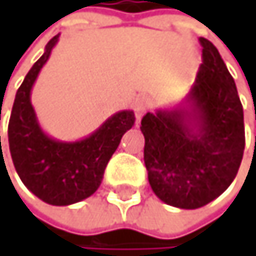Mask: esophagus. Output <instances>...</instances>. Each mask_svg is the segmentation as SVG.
I'll return each instance as SVG.
<instances>
[{"label": "esophagus", "mask_w": 256, "mask_h": 256, "mask_svg": "<svg viewBox=\"0 0 256 256\" xmlns=\"http://www.w3.org/2000/svg\"><path fill=\"white\" fill-rule=\"evenodd\" d=\"M146 110H147V101L144 98L135 100V102H134V112H135V118H136V126H140L141 118L146 114Z\"/></svg>", "instance_id": "esophagus-1"}]
</instances>
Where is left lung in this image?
I'll return each instance as SVG.
<instances>
[{"instance_id":"8db88e82","label":"left lung","mask_w":256,"mask_h":256,"mask_svg":"<svg viewBox=\"0 0 256 256\" xmlns=\"http://www.w3.org/2000/svg\"><path fill=\"white\" fill-rule=\"evenodd\" d=\"M202 64L186 98L141 120L144 164L154 194L180 209L218 198L238 174L244 152V114L218 48L200 38Z\"/></svg>"}]
</instances>
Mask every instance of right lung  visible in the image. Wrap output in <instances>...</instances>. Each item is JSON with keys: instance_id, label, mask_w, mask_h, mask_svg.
Instances as JSON below:
<instances>
[{"instance_id": "add662e5", "label": "right lung", "mask_w": 256, "mask_h": 256, "mask_svg": "<svg viewBox=\"0 0 256 256\" xmlns=\"http://www.w3.org/2000/svg\"><path fill=\"white\" fill-rule=\"evenodd\" d=\"M58 38L60 35H55L47 42L42 56L32 66L16 92L8 120V149L16 174L35 196L52 206H70L96 192L107 162L122 135L132 129L135 114L116 112L80 141L48 136L38 122L30 92Z\"/></svg>"}]
</instances>
